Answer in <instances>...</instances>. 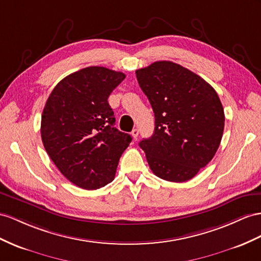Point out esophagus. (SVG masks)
<instances>
[{
  "instance_id": "esophagus-1",
  "label": "esophagus",
  "mask_w": 261,
  "mask_h": 261,
  "mask_svg": "<svg viewBox=\"0 0 261 261\" xmlns=\"http://www.w3.org/2000/svg\"><path fill=\"white\" fill-rule=\"evenodd\" d=\"M131 135H132L133 139L137 140V138H138V136H139V130H138V129H133L132 132H131Z\"/></svg>"
}]
</instances>
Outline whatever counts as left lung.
<instances>
[{"instance_id": "1", "label": "left lung", "mask_w": 261, "mask_h": 261, "mask_svg": "<svg viewBox=\"0 0 261 261\" xmlns=\"http://www.w3.org/2000/svg\"><path fill=\"white\" fill-rule=\"evenodd\" d=\"M136 75L155 118L154 133L139 143L150 169L165 181H189L208 164L222 141L225 115L217 92L173 62H155Z\"/></svg>"}]
</instances>
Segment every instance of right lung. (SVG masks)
Instances as JSON below:
<instances>
[{"instance_id":"1","label":"right lung","mask_w":261,"mask_h":261,"mask_svg":"<svg viewBox=\"0 0 261 261\" xmlns=\"http://www.w3.org/2000/svg\"><path fill=\"white\" fill-rule=\"evenodd\" d=\"M125 75L106 67L80 69L59 82L44 107L42 141L57 169L85 190L112 182L131 136L119 131L108 103Z\"/></svg>"}]
</instances>
